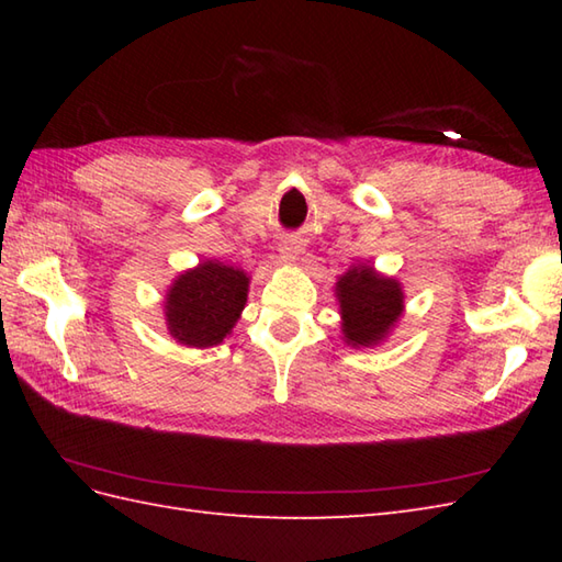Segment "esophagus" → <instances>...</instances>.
Instances as JSON below:
<instances>
[{
	"mask_svg": "<svg viewBox=\"0 0 562 562\" xmlns=\"http://www.w3.org/2000/svg\"><path fill=\"white\" fill-rule=\"evenodd\" d=\"M300 256H302V241H300V238H294V236L284 238V241L280 244V258L284 262H296V260H300Z\"/></svg>",
	"mask_w": 562,
	"mask_h": 562,
	"instance_id": "esophagus-1",
	"label": "esophagus"
}]
</instances>
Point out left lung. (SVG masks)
<instances>
[{
	"label": "left lung",
	"mask_w": 562,
	"mask_h": 562,
	"mask_svg": "<svg viewBox=\"0 0 562 562\" xmlns=\"http://www.w3.org/2000/svg\"><path fill=\"white\" fill-rule=\"evenodd\" d=\"M336 302L342 342L355 350L384 342L405 312L403 284L372 262H355L340 274Z\"/></svg>",
	"instance_id": "8db88e82"
}]
</instances>
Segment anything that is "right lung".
Masks as SVG:
<instances>
[{
  "mask_svg": "<svg viewBox=\"0 0 562 562\" xmlns=\"http://www.w3.org/2000/svg\"><path fill=\"white\" fill-rule=\"evenodd\" d=\"M250 274L222 260H200L169 284L164 321L171 338L186 348H214L232 336L248 300Z\"/></svg>",
  "mask_w": 562,
  "mask_h": 562,
  "instance_id": "1",
  "label": "right lung"
}]
</instances>
